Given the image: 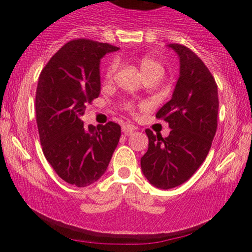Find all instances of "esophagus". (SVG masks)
Listing matches in <instances>:
<instances>
[{
	"mask_svg": "<svg viewBox=\"0 0 252 252\" xmlns=\"http://www.w3.org/2000/svg\"><path fill=\"white\" fill-rule=\"evenodd\" d=\"M137 129L135 126H132V124H124L122 126V131L124 132L126 135H131L132 131H135V130Z\"/></svg>",
	"mask_w": 252,
	"mask_h": 252,
	"instance_id": "esophagus-1",
	"label": "esophagus"
}]
</instances>
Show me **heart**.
<instances>
[{
    "label": "heart",
    "mask_w": 252,
    "mask_h": 252,
    "mask_svg": "<svg viewBox=\"0 0 252 252\" xmlns=\"http://www.w3.org/2000/svg\"><path fill=\"white\" fill-rule=\"evenodd\" d=\"M116 67H117L116 59L110 60L108 65H106L105 70H104V77H105L106 79H110V78L112 77V74H114L115 70H116ZM140 67H141V71L143 72V74L149 73V72H154V71L163 73V67L161 66V63L149 57H143L142 59L140 60ZM126 106H128V108H131V105H129V104Z\"/></svg>",
    "instance_id": "obj_1"
}]
</instances>
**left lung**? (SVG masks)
Listing matches in <instances>:
<instances>
[{
	"instance_id": "8db88e82",
	"label": "left lung",
	"mask_w": 252,
	"mask_h": 252,
	"mask_svg": "<svg viewBox=\"0 0 252 252\" xmlns=\"http://www.w3.org/2000/svg\"><path fill=\"white\" fill-rule=\"evenodd\" d=\"M180 59V76L172 99L156 118L168 123L167 137L147 129L148 150L141 168L153 186L169 189L184 184L196 172L209 154L218 126V88L209 68L193 51L169 43Z\"/></svg>"
}]
</instances>
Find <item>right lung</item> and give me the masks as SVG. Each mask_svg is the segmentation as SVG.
Returning a JSON list of instances; mask_svg holds the SVG:
<instances>
[{"label": "right lung", "mask_w": 252, "mask_h": 252, "mask_svg": "<svg viewBox=\"0 0 252 252\" xmlns=\"http://www.w3.org/2000/svg\"><path fill=\"white\" fill-rule=\"evenodd\" d=\"M118 47L88 39L71 40L40 73L35 94L36 124L45 158L63 181L77 187L105 173L121 137V126H84L86 105L99 96L100 59Z\"/></svg>", "instance_id": "add662e5"}]
</instances>
